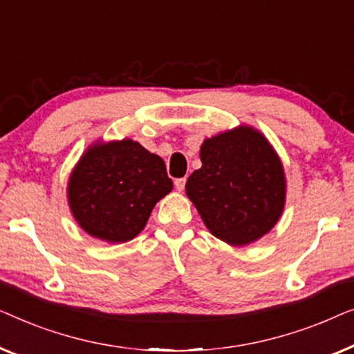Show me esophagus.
Wrapping results in <instances>:
<instances>
[{"instance_id": "esophagus-1", "label": "esophagus", "mask_w": 354, "mask_h": 354, "mask_svg": "<svg viewBox=\"0 0 354 354\" xmlns=\"http://www.w3.org/2000/svg\"><path fill=\"white\" fill-rule=\"evenodd\" d=\"M184 186H186V178H178V179H175V187H176V191L181 192L183 189H184Z\"/></svg>"}]
</instances>
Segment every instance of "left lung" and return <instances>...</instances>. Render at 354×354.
<instances>
[{"label": "left lung", "instance_id": "8db88e82", "mask_svg": "<svg viewBox=\"0 0 354 354\" xmlns=\"http://www.w3.org/2000/svg\"><path fill=\"white\" fill-rule=\"evenodd\" d=\"M201 160L186 194L213 236L242 247L276 226L286 205V175L258 129L241 125L207 138Z\"/></svg>", "mask_w": 354, "mask_h": 354}]
</instances>
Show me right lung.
I'll use <instances>...</instances> for the list:
<instances>
[{
    "label": "right lung",
    "mask_w": 354,
    "mask_h": 354,
    "mask_svg": "<svg viewBox=\"0 0 354 354\" xmlns=\"http://www.w3.org/2000/svg\"><path fill=\"white\" fill-rule=\"evenodd\" d=\"M171 189L165 162L139 142L97 141L71 173L67 198L84 232L118 243L142 231L156 203Z\"/></svg>",
    "instance_id": "1"
}]
</instances>
